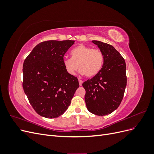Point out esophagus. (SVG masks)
<instances>
[{"instance_id": "1", "label": "esophagus", "mask_w": 154, "mask_h": 154, "mask_svg": "<svg viewBox=\"0 0 154 154\" xmlns=\"http://www.w3.org/2000/svg\"><path fill=\"white\" fill-rule=\"evenodd\" d=\"M78 81H79V84H80V86H82V83H83V81H82V80H81L80 79H79V80H78Z\"/></svg>"}]
</instances>
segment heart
<instances>
[{
	"instance_id": "obj_1",
	"label": "heart",
	"mask_w": 154,
	"mask_h": 154,
	"mask_svg": "<svg viewBox=\"0 0 154 154\" xmlns=\"http://www.w3.org/2000/svg\"><path fill=\"white\" fill-rule=\"evenodd\" d=\"M71 58L63 60V65L68 73L74 75L78 68L82 74L93 77L98 74L103 67V54L99 49L80 45L71 51Z\"/></svg>"
}]
</instances>
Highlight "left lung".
<instances>
[{"instance_id":"obj_1","label":"left lung","mask_w":154,"mask_h":154,"mask_svg":"<svg viewBox=\"0 0 154 154\" xmlns=\"http://www.w3.org/2000/svg\"><path fill=\"white\" fill-rule=\"evenodd\" d=\"M103 54V65L100 72L83 83L86 91L87 110L97 116L110 114L122 102L126 86L125 61L112 45L97 40L92 41Z\"/></svg>"}]
</instances>
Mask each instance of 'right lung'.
<instances>
[{
	"label": "right lung",
	"mask_w": 154,
	"mask_h": 154,
	"mask_svg": "<svg viewBox=\"0 0 154 154\" xmlns=\"http://www.w3.org/2000/svg\"><path fill=\"white\" fill-rule=\"evenodd\" d=\"M74 40H48L36 45L23 64V89L36 112L57 118L67 110L79 87L67 72L63 57Z\"/></svg>",
	"instance_id": "obj_1"
}]
</instances>
